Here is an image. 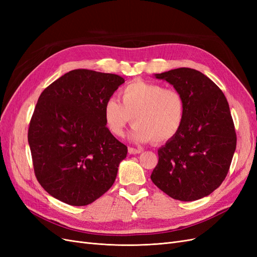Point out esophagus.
<instances>
[{
    "instance_id": "esophagus-1",
    "label": "esophagus",
    "mask_w": 257,
    "mask_h": 257,
    "mask_svg": "<svg viewBox=\"0 0 257 257\" xmlns=\"http://www.w3.org/2000/svg\"><path fill=\"white\" fill-rule=\"evenodd\" d=\"M142 151H143V149H136V148H133V147L128 148L130 154H139V153H142Z\"/></svg>"
}]
</instances>
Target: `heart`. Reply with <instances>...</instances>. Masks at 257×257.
Listing matches in <instances>:
<instances>
[{"instance_id": "b5f03b06", "label": "heart", "mask_w": 257, "mask_h": 257, "mask_svg": "<svg viewBox=\"0 0 257 257\" xmlns=\"http://www.w3.org/2000/svg\"><path fill=\"white\" fill-rule=\"evenodd\" d=\"M120 100L112 96L104 105V120L111 134L121 137L134 118L130 139L137 144L167 142L180 131L185 115L182 94L174 88L137 80L120 91Z\"/></svg>"}]
</instances>
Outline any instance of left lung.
Instances as JSON below:
<instances>
[{
	"label": "left lung",
	"instance_id": "8db88e82",
	"mask_svg": "<svg viewBox=\"0 0 257 257\" xmlns=\"http://www.w3.org/2000/svg\"><path fill=\"white\" fill-rule=\"evenodd\" d=\"M181 93L185 115L180 131L158 150L152 182L174 199L208 196L226 177L237 137L227 99L196 69L180 67L155 74Z\"/></svg>",
	"mask_w": 257,
	"mask_h": 257
}]
</instances>
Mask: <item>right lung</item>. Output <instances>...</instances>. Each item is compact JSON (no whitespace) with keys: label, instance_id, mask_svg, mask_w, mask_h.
<instances>
[{"label":"right lung","instance_id":"add662e5","mask_svg":"<svg viewBox=\"0 0 257 257\" xmlns=\"http://www.w3.org/2000/svg\"><path fill=\"white\" fill-rule=\"evenodd\" d=\"M123 82L119 75L74 69L42 92L28 141L37 180L54 198L85 206L112 186L127 147L106 127L104 105Z\"/></svg>","mask_w":257,"mask_h":257}]
</instances>
